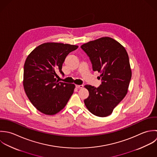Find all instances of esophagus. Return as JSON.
Instances as JSON below:
<instances>
[{
  "mask_svg": "<svg viewBox=\"0 0 157 157\" xmlns=\"http://www.w3.org/2000/svg\"><path fill=\"white\" fill-rule=\"evenodd\" d=\"M76 87L78 89H82L83 87L82 85H76Z\"/></svg>",
  "mask_w": 157,
  "mask_h": 157,
  "instance_id": "1",
  "label": "esophagus"
}]
</instances>
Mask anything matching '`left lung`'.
<instances>
[{
    "label": "left lung",
    "mask_w": 157,
    "mask_h": 157,
    "mask_svg": "<svg viewBox=\"0 0 157 157\" xmlns=\"http://www.w3.org/2000/svg\"><path fill=\"white\" fill-rule=\"evenodd\" d=\"M89 57L93 70L101 73V84L84 87L89 92L84 99L87 109L94 115L105 117L123 99L132 77L128 54L115 39L104 37L81 46Z\"/></svg>",
    "instance_id": "8db88e82"
}]
</instances>
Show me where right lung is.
<instances>
[{"instance_id": "1", "label": "right lung", "mask_w": 157, "mask_h": 157, "mask_svg": "<svg viewBox=\"0 0 157 157\" xmlns=\"http://www.w3.org/2000/svg\"><path fill=\"white\" fill-rule=\"evenodd\" d=\"M78 46L47 42L34 48L24 68V87L32 104L40 112L52 115L64 108L73 94L75 86L59 82L56 72L63 76L66 56Z\"/></svg>"}]
</instances>
